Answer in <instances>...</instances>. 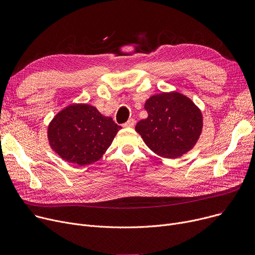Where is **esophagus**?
<instances>
[{"label": "esophagus", "instance_id": "34e87169", "mask_svg": "<svg viewBox=\"0 0 255 255\" xmlns=\"http://www.w3.org/2000/svg\"><path fill=\"white\" fill-rule=\"evenodd\" d=\"M134 124H135V121H134V119H129L127 122L124 124V127H133L134 126Z\"/></svg>", "mask_w": 255, "mask_h": 255}]
</instances>
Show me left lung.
Returning a JSON list of instances; mask_svg holds the SVG:
<instances>
[{
	"label": "left lung",
	"instance_id": "left-lung-1",
	"mask_svg": "<svg viewBox=\"0 0 255 255\" xmlns=\"http://www.w3.org/2000/svg\"><path fill=\"white\" fill-rule=\"evenodd\" d=\"M148 118L140 120L135 130L156 154L177 158L192 149L203 127L202 113L194 103L179 93H162L146 100Z\"/></svg>",
	"mask_w": 255,
	"mask_h": 255
}]
</instances>
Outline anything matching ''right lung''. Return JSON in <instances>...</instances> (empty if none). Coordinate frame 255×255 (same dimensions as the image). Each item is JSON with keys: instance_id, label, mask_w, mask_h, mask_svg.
<instances>
[{"instance_id": "right-lung-1", "label": "right lung", "mask_w": 255, "mask_h": 255, "mask_svg": "<svg viewBox=\"0 0 255 255\" xmlns=\"http://www.w3.org/2000/svg\"><path fill=\"white\" fill-rule=\"evenodd\" d=\"M121 126L89 104L66 107L48 126L51 149L71 163L85 166L99 160Z\"/></svg>"}]
</instances>
